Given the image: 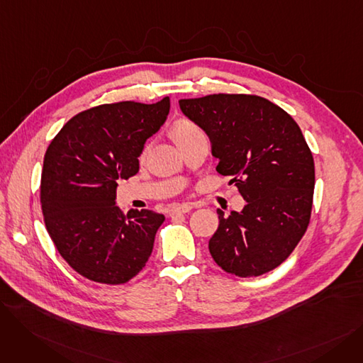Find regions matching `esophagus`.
Returning a JSON list of instances; mask_svg holds the SVG:
<instances>
[{"label":"esophagus","instance_id":"obj_1","mask_svg":"<svg viewBox=\"0 0 363 363\" xmlns=\"http://www.w3.org/2000/svg\"><path fill=\"white\" fill-rule=\"evenodd\" d=\"M193 206L191 204H181V206H177L170 211V215H181V213H188L191 212Z\"/></svg>","mask_w":363,"mask_h":363}]
</instances>
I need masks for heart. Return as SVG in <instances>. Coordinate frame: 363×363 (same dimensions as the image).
Wrapping results in <instances>:
<instances>
[{
	"instance_id": "heart-1",
	"label": "heart",
	"mask_w": 363,
	"mask_h": 363,
	"mask_svg": "<svg viewBox=\"0 0 363 363\" xmlns=\"http://www.w3.org/2000/svg\"><path fill=\"white\" fill-rule=\"evenodd\" d=\"M172 135H174L178 145L185 144V143L196 140V138H200V137H206L204 132L201 130V128L197 123H194L189 119H185V118L175 121V123L172 125ZM147 151H148V147H145L143 150V157L147 155Z\"/></svg>"
}]
</instances>
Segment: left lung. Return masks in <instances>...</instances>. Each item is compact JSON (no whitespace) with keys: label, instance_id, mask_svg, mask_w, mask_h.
<instances>
[{"label":"left lung","instance_id":"obj_1","mask_svg":"<svg viewBox=\"0 0 363 363\" xmlns=\"http://www.w3.org/2000/svg\"><path fill=\"white\" fill-rule=\"evenodd\" d=\"M188 119L211 138L216 170L231 177L247 201L225 216L208 250L237 277H259L287 259L308 230L315 163L290 114L259 95L212 94L179 100Z\"/></svg>","mask_w":363,"mask_h":363}]
</instances>
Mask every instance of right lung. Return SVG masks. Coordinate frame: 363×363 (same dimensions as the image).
<instances>
[{
	"label": "right lung",
	"mask_w": 363,
	"mask_h": 363,
	"mask_svg": "<svg viewBox=\"0 0 363 363\" xmlns=\"http://www.w3.org/2000/svg\"><path fill=\"white\" fill-rule=\"evenodd\" d=\"M169 97L101 104L73 116L47 148L41 206L57 252L84 278L118 285L148 260L164 216L114 203L118 181L140 170L147 138L164 123Z\"/></svg>",
	"instance_id": "right-lung-1"
}]
</instances>
